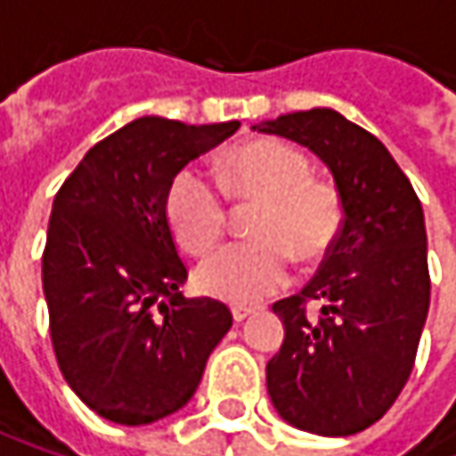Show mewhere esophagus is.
Listing matches in <instances>:
<instances>
[{"instance_id": "1", "label": "esophagus", "mask_w": 456, "mask_h": 456, "mask_svg": "<svg viewBox=\"0 0 456 456\" xmlns=\"http://www.w3.org/2000/svg\"><path fill=\"white\" fill-rule=\"evenodd\" d=\"M250 314H253L250 306H232V317H234V322H242V319H248Z\"/></svg>"}]
</instances>
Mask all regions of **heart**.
<instances>
[{
	"mask_svg": "<svg viewBox=\"0 0 456 456\" xmlns=\"http://www.w3.org/2000/svg\"><path fill=\"white\" fill-rule=\"evenodd\" d=\"M219 184L232 198L264 200V208L253 222L258 240L227 245L198 266L195 282L211 298L256 304L288 282L290 253L317 264L340 234L338 190L312 179L309 158L285 142L258 139L234 147L219 163ZM166 216L184 250L208 253L227 229V203L203 171L187 166L168 184Z\"/></svg>",
	"mask_w": 456,
	"mask_h": 456,
	"instance_id": "heart-1",
	"label": "heart"
}]
</instances>
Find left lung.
Masks as SVG:
<instances>
[{
  "mask_svg": "<svg viewBox=\"0 0 456 456\" xmlns=\"http://www.w3.org/2000/svg\"><path fill=\"white\" fill-rule=\"evenodd\" d=\"M253 132L309 147L343 203V227L317 277L272 306L285 340L266 364V388L293 428L354 436L391 410L414 367L430 306L422 206L386 144L332 108L261 121Z\"/></svg>",
  "mask_w": 456,
  "mask_h": 456,
  "instance_id": "1",
  "label": "left lung"
}]
</instances>
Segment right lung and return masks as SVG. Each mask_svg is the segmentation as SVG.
Instances as JSON below:
<instances>
[{
	"mask_svg": "<svg viewBox=\"0 0 456 456\" xmlns=\"http://www.w3.org/2000/svg\"><path fill=\"white\" fill-rule=\"evenodd\" d=\"M237 129L144 116L97 142L54 195L42 258L52 346L73 394L110 422L182 410L232 327L222 301L179 293L187 266L166 192Z\"/></svg>",
	"mask_w": 456,
	"mask_h": 456,
	"instance_id": "right-lung-1",
	"label": "right lung"
}]
</instances>
